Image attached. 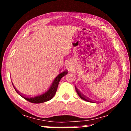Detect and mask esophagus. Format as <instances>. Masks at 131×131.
Wrapping results in <instances>:
<instances>
[{
    "label": "esophagus",
    "instance_id": "esophagus-1",
    "mask_svg": "<svg viewBox=\"0 0 131 131\" xmlns=\"http://www.w3.org/2000/svg\"><path fill=\"white\" fill-rule=\"evenodd\" d=\"M68 68H69V69H70V68H71V65H70V63H69V64H68Z\"/></svg>",
    "mask_w": 131,
    "mask_h": 131
}]
</instances>
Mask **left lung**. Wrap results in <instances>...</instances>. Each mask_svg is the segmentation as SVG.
<instances>
[{
  "label": "left lung",
  "instance_id": "left-lung-1",
  "mask_svg": "<svg viewBox=\"0 0 131 131\" xmlns=\"http://www.w3.org/2000/svg\"><path fill=\"white\" fill-rule=\"evenodd\" d=\"M75 88H76V92L77 93V94H78L79 96L80 97V98H81L82 99H83V100L85 101H87V102H92L91 101H90L89 99L87 98V97H85V96H84V95H83L81 94V93L79 91L77 90V88L75 87Z\"/></svg>",
  "mask_w": 131,
  "mask_h": 131
}]
</instances>
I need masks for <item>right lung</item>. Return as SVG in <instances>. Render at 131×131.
Masks as SVG:
<instances>
[{
	"instance_id": "right-lung-1",
	"label": "right lung",
	"mask_w": 131,
	"mask_h": 131,
	"mask_svg": "<svg viewBox=\"0 0 131 131\" xmlns=\"http://www.w3.org/2000/svg\"><path fill=\"white\" fill-rule=\"evenodd\" d=\"M67 73H68V71H64V72H62L61 73L58 75V76L56 77V78L55 79L54 81H53L51 85L50 86L49 89H48L47 91H46L41 93V94H39L34 96H26L25 95H23L21 93H19L18 92V91L17 90V89L15 88L14 85H13V83L12 84L15 90L16 91V92L19 95H20L21 96H22L23 98L25 99V100L30 102L33 103H43V102H45L50 101V99H51L52 97L54 96V95H55V93L57 92V88H58V86L59 81L61 80V79L64 76H65L66 74H67Z\"/></svg>"
}]
</instances>
